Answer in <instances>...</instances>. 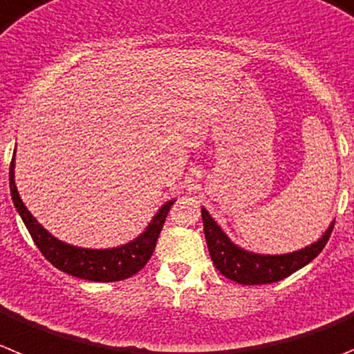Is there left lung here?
<instances>
[{"mask_svg":"<svg viewBox=\"0 0 354 354\" xmlns=\"http://www.w3.org/2000/svg\"><path fill=\"white\" fill-rule=\"evenodd\" d=\"M202 221L210 259L217 270L235 283L248 284V286L277 283L281 279L306 267L323 251L335 225V219H333L316 242L298 251L284 252V254H261V252H252L236 245L226 235L225 230L217 225L205 207H202Z\"/></svg>","mask_w":354,"mask_h":354,"instance_id":"left-lung-1","label":"left lung"}]
</instances>
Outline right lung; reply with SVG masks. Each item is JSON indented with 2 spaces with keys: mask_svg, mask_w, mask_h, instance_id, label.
Listing matches in <instances>:
<instances>
[{
  "mask_svg": "<svg viewBox=\"0 0 354 354\" xmlns=\"http://www.w3.org/2000/svg\"><path fill=\"white\" fill-rule=\"evenodd\" d=\"M10 193H12V202H14L15 210L21 216L22 223L26 225L29 235L41 251V254L61 272H66L73 277L96 281V283L122 281V279L131 277L144 268V265L147 263L149 258L152 256V251H154L168 210L175 203V200L165 202L158 209V212L152 216L144 232L135 236L133 241L115 245V248L91 249L59 241L57 236L52 235L48 230H45L37 221L33 214L29 212L28 207L22 202L21 194H19L17 186H15V154L12 163H10Z\"/></svg>",
  "mask_w": 354,
  "mask_h": 354,
  "instance_id": "1",
  "label": "right lung"
}]
</instances>
